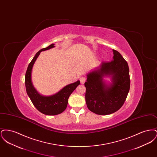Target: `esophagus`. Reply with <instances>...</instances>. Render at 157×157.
<instances>
[{
  "label": "esophagus",
  "mask_w": 157,
  "mask_h": 157,
  "mask_svg": "<svg viewBox=\"0 0 157 157\" xmlns=\"http://www.w3.org/2000/svg\"><path fill=\"white\" fill-rule=\"evenodd\" d=\"M79 80H80L81 83V84H83V83H85V81H86V79H85V77H81V78H80Z\"/></svg>",
  "instance_id": "34e87169"
}]
</instances>
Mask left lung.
<instances>
[{
	"label": "left lung",
	"instance_id": "obj_1",
	"mask_svg": "<svg viewBox=\"0 0 157 157\" xmlns=\"http://www.w3.org/2000/svg\"><path fill=\"white\" fill-rule=\"evenodd\" d=\"M110 62H102L87 74L85 100L88 108L98 115H109L120 109L130 88L129 70L120 52L112 50ZM109 77L111 82L104 80Z\"/></svg>",
	"mask_w": 157,
	"mask_h": 157
}]
</instances>
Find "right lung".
Segmentation results:
<instances>
[{"mask_svg":"<svg viewBox=\"0 0 157 157\" xmlns=\"http://www.w3.org/2000/svg\"><path fill=\"white\" fill-rule=\"evenodd\" d=\"M54 45L52 44L36 53L29 64L25 75V86L28 95L37 110L47 115H56L63 112L67 108L70 95L80 84L79 81L68 84L57 93L49 96L41 95L34 87L32 81V71L35 62L42 51L54 48Z\"/></svg>","mask_w":157,"mask_h":157,"instance_id":"obj_1","label":"right lung"}]
</instances>
